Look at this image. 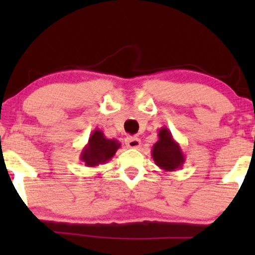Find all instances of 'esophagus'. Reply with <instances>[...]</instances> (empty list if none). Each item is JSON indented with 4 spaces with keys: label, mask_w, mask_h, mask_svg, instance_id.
<instances>
[{
    "label": "esophagus",
    "mask_w": 255,
    "mask_h": 255,
    "mask_svg": "<svg viewBox=\"0 0 255 255\" xmlns=\"http://www.w3.org/2000/svg\"><path fill=\"white\" fill-rule=\"evenodd\" d=\"M125 142L130 148H137L140 144H141V141H140V139L137 136H127L125 139Z\"/></svg>",
    "instance_id": "1"
}]
</instances>
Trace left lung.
I'll return each mask as SVG.
<instances>
[{
	"label": "left lung",
	"instance_id": "obj_1",
	"mask_svg": "<svg viewBox=\"0 0 255 255\" xmlns=\"http://www.w3.org/2000/svg\"><path fill=\"white\" fill-rule=\"evenodd\" d=\"M151 154L156 165L164 171H176L186 162L180 145L166 127L158 130V141L152 147Z\"/></svg>",
	"mask_w": 255,
	"mask_h": 255
}]
</instances>
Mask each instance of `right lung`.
<instances>
[{"label": "right lung", "instance_id": "obj_1", "mask_svg": "<svg viewBox=\"0 0 255 255\" xmlns=\"http://www.w3.org/2000/svg\"><path fill=\"white\" fill-rule=\"evenodd\" d=\"M121 144L116 139H108L101 129H95L89 137V142L85 145L80 153V160L85 165L93 168L104 164L115 156Z\"/></svg>", "mask_w": 255, "mask_h": 255}]
</instances>
